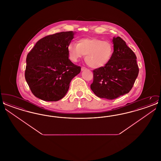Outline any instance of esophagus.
<instances>
[{
  "mask_svg": "<svg viewBox=\"0 0 161 161\" xmlns=\"http://www.w3.org/2000/svg\"><path fill=\"white\" fill-rule=\"evenodd\" d=\"M87 68H85V67H81V70H86Z\"/></svg>",
  "mask_w": 161,
  "mask_h": 161,
  "instance_id": "obj_1",
  "label": "esophagus"
}]
</instances>
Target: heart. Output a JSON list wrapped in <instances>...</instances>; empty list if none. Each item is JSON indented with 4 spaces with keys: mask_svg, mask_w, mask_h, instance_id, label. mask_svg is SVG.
Wrapping results in <instances>:
<instances>
[{
    "mask_svg": "<svg viewBox=\"0 0 161 161\" xmlns=\"http://www.w3.org/2000/svg\"><path fill=\"white\" fill-rule=\"evenodd\" d=\"M69 58L76 62L85 55V61L92 68H100L110 60L114 48L108 40L97 37H86L80 39L77 43H70L68 46Z\"/></svg>",
    "mask_w": 161,
    "mask_h": 161,
    "instance_id": "obj_1",
    "label": "heart"
}]
</instances>
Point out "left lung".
Returning a JSON list of instances; mask_svg holds the SVG:
<instances>
[{"label":"left lung","instance_id":"obj_1","mask_svg":"<svg viewBox=\"0 0 161 161\" xmlns=\"http://www.w3.org/2000/svg\"><path fill=\"white\" fill-rule=\"evenodd\" d=\"M114 51L104 66L94 69L91 89L98 97L114 100L130 92L139 74L136 56L120 37H114Z\"/></svg>","mask_w":161,"mask_h":161}]
</instances>
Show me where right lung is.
Wrapping results in <instances>:
<instances>
[{"instance_id": "add662e5", "label": "right lung", "mask_w": 161, "mask_h": 161, "mask_svg": "<svg viewBox=\"0 0 161 161\" xmlns=\"http://www.w3.org/2000/svg\"><path fill=\"white\" fill-rule=\"evenodd\" d=\"M73 31L61 32L41 38L28 54L25 77L31 92L39 99L57 101L63 98L81 67L69 59L68 46Z\"/></svg>"}]
</instances>
